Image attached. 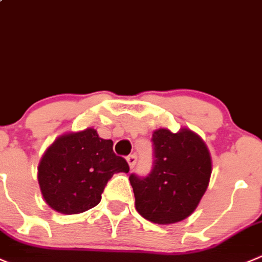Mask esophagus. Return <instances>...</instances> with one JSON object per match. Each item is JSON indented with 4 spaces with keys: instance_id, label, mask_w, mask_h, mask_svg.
Listing matches in <instances>:
<instances>
[{
    "instance_id": "34e87169",
    "label": "esophagus",
    "mask_w": 262,
    "mask_h": 262,
    "mask_svg": "<svg viewBox=\"0 0 262 262\" xmlns=\"http://www.w3.org/2000/svg\"><path fill=\"white\" fill-rule=\"evenodd\" d=\"M126 161H128V164H129V166H130V169H133L134 166H136V164H137V156L136 155H129L128 157H126Z\"/></svg>"
}]
</instances>
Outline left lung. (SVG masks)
Here are the masks:
<instances>
[{
	"instance_id": "8db88e82",
	"label": "left lung",
	"mask_w": 262,
	"mask_h": 262,
	"mask_svg": "<svg viewBox=\"0 0 262 262\" xmlns=\"http://www.w3.org/2000/svg\"><path fill=\"white\" fill-rule=\"evenodd\" d=\"M154 165L147 177L130 174L136 209L156 224H174L199 206L211 177V157L199 134L157 129L152 134Z\"/></svg>"
}]
</instances>
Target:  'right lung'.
<instances>
[{"instance_id":"obj_1","label":"right lung","mask_w":262,"mask_h":262,"mask_svg":"<svg viewBox=\"0 0 262 262\" xmlns=\"http://www.w3.org/2000/svg\"><path fill=\"white\" fill-rule=\"evenodd\" d=\"M113 144L92 128L58 137L38 166V183L48 206L72 215L100 204L111 177L129 171L128 162L116 156Z\"/></svg>"}]
</instances>
